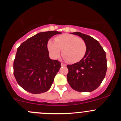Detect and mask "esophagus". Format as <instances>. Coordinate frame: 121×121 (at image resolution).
<instances>
[{
	"instance_id": "obj_1",
	"label": "esophagus",
	"mask_w": 121,
	"mask_h": 121,
	"mask_svg": "<svg viewBox=\"0 0 121 121\" xmlns=\"http://www.w3.org/2000/svg\"><path fill=\"white\" fill-rule=\"evenodd\" d=\"M61 65L62 67H65V66H66V65H65V64H64V63H61Z\"/></svg>"
}]
</instances>
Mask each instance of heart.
Instances as JSON below:
<instances>
[{
    "label": "heart",
    "mask_w": 121,
    "mask_h": 121,
    "mask_svg": "<svg viewBox=\"0 0 121 121\" xmlns=\"http://www.w3.org/2000/svg\"><path fill=\"white\" fill-rule=\"evenodd\" d=\"M54 41L49 40L47 48L54 58L60 56L63 50V57L66 61L76 63L81 61L86 52L85 41L77 36L70 34H65L55 38Z\"/></svg>",
    "instance_id": "obj_1"
}]
</instances>
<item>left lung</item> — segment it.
I'll list each match as a JSON object with an SVG mask.
<instances>
[{"instance_id":"left-lung-1","label":"left lung","mask_w":121,"mask_h":121,"mask_svg":"<svg viewBox=\"0 0 121 121\" xmlns=\"http://www.w3.org/2000/svg\"><path fill=\"white\" fill-rule=\"evenodd\" d=\"M82 38L86 44L84 58L78 63L67 65L68 82L78 92H91L98 87L104 79L107 69L105 52L93 37L80 32L71 33Z\"/></svg>"}]
</instances>
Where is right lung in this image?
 Instances as JSON below:
<instances>
[{"label":"right lung","instance_id":"1","mask_svg":"<svg viewBox=\"0 0 121 121\" xmlns=\"http://www.w3.org/2000/svg\"><path fill=\"white\" fill-rule=\"evenodd\" d=\"M60 33H39L18 47L13 63L14 75L18 84L27 92L40 94L51 88L61 63L50 58L47 43L51 37Z\"/></svg>","mask_w":121,"mask_h":121}]
</instances>
